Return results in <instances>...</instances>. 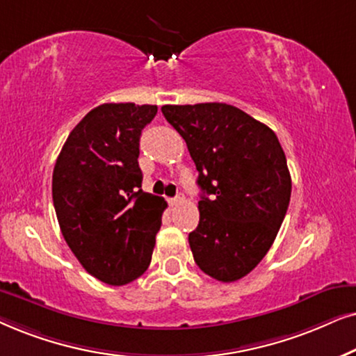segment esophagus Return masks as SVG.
I'll use <instances>...</instances> for the list:
<instances>
[{
  "mask_svg": "<svg viewBox=\"0 0 356 356\" xmlns=\"http://www.w3.org/2000/svg\"><path fill=\"white\" fill-rule=\"evenodd\" d=\"M184 200V197L182 195H177V197H174V198H169V205L170 207H174V205H177V203H181Z\"/></svg>",
  "mask_w": 356,
  "mask_h": 356,
  "instance_id": "esophagus-1",
  "label": "esophagus"
}]
</instances>
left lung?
Segmentation results:
<instances>
[{
  "label": "left lung",
  "instance_id": "obj_1",
  "mask_svg": "<svg viewBox=\"0 0 356 356\" xmlns=\"http://www.w3.org/2000/svg\"><path fill=\"white\" fill-rule=\"evenodd\" d=\"M186 140L202 188L188 234L193 260L218 282L239 280L272 248L291 197V175L273 130L221 102L163 106Z\"/></svg>",
  "mask_w": 356,
  "mask_h": 356
}]
</instances>
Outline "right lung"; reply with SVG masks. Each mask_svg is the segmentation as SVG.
Instances as JSON below:
<instances>
[{"label":"right lung","instance_id":"right-lung-1","mask_svg":"<svg viewBox=\"0 0 356 356\" xmlns=\"http://www.w3.org/2000/svg\"><path fill=\"white\" fill-rule=\"evenodd\" d=\"M158 107L102 104L71 130L56 159L51 195L61 234L88 273L108 285L149 267L163 197L141 191V130Z\"/></svg>","mask_w":356,"mask_h":356}]
</instances>
